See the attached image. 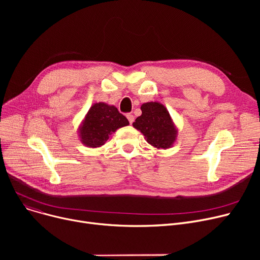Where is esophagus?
<instances>
[{"instance_id": "esophagus-1", "label": "esophagus", "mask_w": 260, "mask_h": 260, "mask_svg": "<svg viewBox=\"0 0 260 260\" xmlns=\"http://www.w3.org/2000/svg\"><path fill=\"white\" fill-rule=\"evenodd\" d=\"M126 117H127V119H128V121H129V123H131V124H132V123H133V122H134V120H135V118H134V116H133V115H132V114H128V115H127V116H126Z\"/></svg>"}]
</instances>
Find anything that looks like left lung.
<instances>
[{
    "instance_id": "8db88e82",
    "label": "left lung",
    "mask_w": 260,
    "mask_h": 260,
    "mask_svg": "<svg viewBox=\"0 0 260 260\" xmlns=\"http://www.w3.org/2000/svg\"><path fill=\"white\" fill-rule=\"evenodd\" d=\"M142 114L133 123L141 132L145 140L158 149H167L174 145L178 128L174 123L168 108L159 102H146L141 105Z\"/></svg>"
}]
</instances>
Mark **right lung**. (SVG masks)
<instances>
[{
	"instance_id": "obj_1",
	"label": "right lung",
	"mask_w": 260,
	"mask_h": 260,
	"mask_svg": "<svg viewBox=\"0 0 260 260\" xmlns=\"http://www.w3.org/2000/svg\"><path fill=\"white\" fill-rule=\"evenodd\" d=\"M128 124V120L119 113L116 106L104 102L93 103L80 123L79 139L87 147H100L113 133Z\"/></svg>"
}]
</instances>
